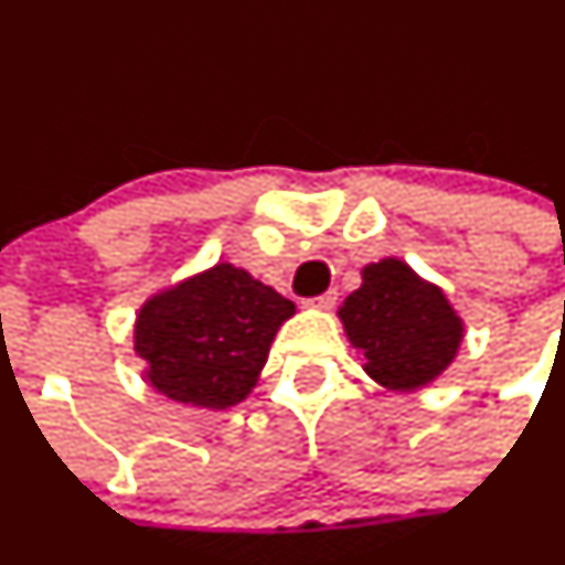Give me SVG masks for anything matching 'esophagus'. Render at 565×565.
I'll list each match as a JSON object with an SVG mask.
<instances>
[{
    "instance_id": "34e87169",
    "label": "esophagus",
    "mask_w": 565,
    "mask_h": 565,
    "mask_svg": "<svg viewBox=\"0 0 565 565\" xmlns=\"http://www.w3.org/2000/svg\"><path fill=\"white\" fill-rule=\"evenodd\" d=\"M333 305H337V290H326V294L318 296V299L305 301L307 309H320V312H326V309H331Z\"/></svg>"
}]
</instances>
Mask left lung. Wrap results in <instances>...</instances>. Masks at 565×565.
<instances>
[{
    "mask_svg": "<svg viewBox=\"0 0 565 565\" xmlns=\"http://www.w3.org/2000/svg\"><path fill=\"white\" fill-rule=\"evenodd\" d=\"M350 344L363 353V372L387 391L430 385L458 358L466 323L436 282L387 256L361 269V288L339 307Z\"/></svg>",
    "mask_w": 565,
    "mask_h": 565,
    "instance_id": "obj_1",
    "label": "left lung"
}]
</instances>
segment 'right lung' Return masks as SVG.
<instances>
[{"label": "right lung", "mask_w": 565, "mask_h": 565, "mask_svg": "<svg viewBox=\"0 0 565 565\" xmlns=\"http://www.w3.org/2000/svg\"><path fill=\"white\" fill-rule=\"evenodd\" d=\"M296 315L242 266L210 269L156 290L135 320L142 377L161 396L221 412L245 402L258 385L277 331Z\"/></svg>", "instance_id": "obj_1"}]
</instances>
